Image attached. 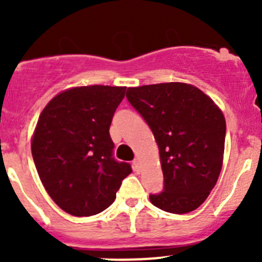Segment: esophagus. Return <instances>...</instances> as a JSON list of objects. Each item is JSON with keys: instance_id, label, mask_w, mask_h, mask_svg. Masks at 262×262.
I'll return each instance as SVG.
<instances>
[{"instance_id": "34e87169", "label": "esophagus", "mask_w": 262, "mask_h": 262, "mask_svg": "<svg viewBox=\"0 0 262 262\" xmlns=\"http://www.w3.org/2000/svg\"><path fill=\"white\" fill-rule=\"evenodd\" d=\"M133 168L134 171L141 170V161H139V158H136V160L133 161Z\"/></svg>"}]
</instances>
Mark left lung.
Instances as JSON below:
<instances>
[{
	"instance_id": "8db88e82",
	"label": "left lung",
	"mask_w": 262,
	"mask_h": 262,
	"mask_svg": "<svg viewBox=\"0 0 262 262\" xmlns=\"http://www.w3.org/2000/svg\"><path fill=\"white\" fill-rule=\"evenodd\" d=\"M126 99L149 125L163 172L155 207L173 214L199 208L222 170L226 119L209 96L182 82L129 87Z\"/></svg>"
}]
</instances>
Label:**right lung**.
<instances>
[{"label":"right lung","instance_id":"obj_1","mask_svg":"<svg viewBox=\"0 0 262 262\" xmlns=\"http://www.w3.org/2000/svg\"><path fill=\"white\" fill-rule=\"evenodd\" d=\"M126 87L94 84L66 90L39 116L31 153L53 202L68 214L89 216L113 204L132 172L113 157L109 128Z\"/></svg>","mask_w":262,"mask_h":262}]
</instances>
